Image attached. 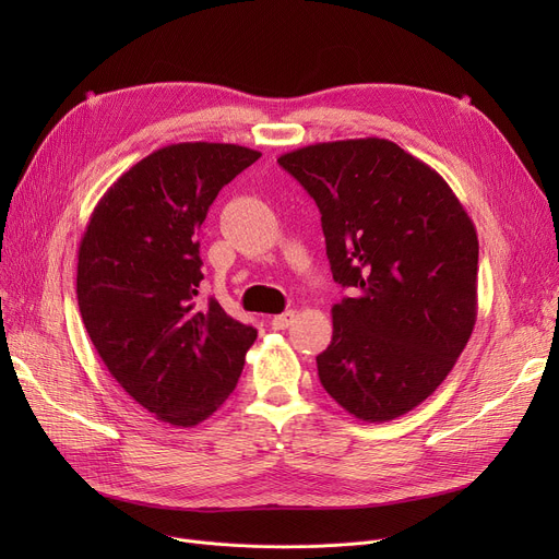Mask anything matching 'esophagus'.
Wrapping results in <instances>:
<instances>
[{
	"label": "esophagus",
	"mask_w": 559,
	"mask_h": 559,
	"mask_svg": "<svg viewBox=\"0 0 559 559\" xmlns=\"http://www.w3.org/2000/svg\"><path fill=\"white\" fill-rule=\"evenodd\" d=\"M295 317H297V312L295 310H287V312H283V314H276V317H272V329H276V331H285L292 321H295Z\"/></svg>",
	"instance_id": "obj_1"
}]
</instances>
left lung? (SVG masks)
I'll use <instances>...</instances> for the list:
<instances>
[{
	"instance_id": "8db88e82",
	"label": "left lung",
	"mask_w": 559,
	"mask_h": 559,
	"mask_svg": "<svg viewBox=\"0 0 559 559\" xmlns=\"http://www.w3.org/2000/svg\"><path fill=\"white\" fill-rule=\"evenodd\" d=\"M278 165L321 213L335 283L324 390L356 419L392 421L453 369L478 312V235L432 167L383 138L308 144Z\"/></svg>"
}]
</instances>
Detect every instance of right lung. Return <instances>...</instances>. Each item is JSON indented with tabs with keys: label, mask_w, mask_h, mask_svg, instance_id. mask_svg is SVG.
Returning <instances> with one entry per match:
<instances>
[{
	"label": "right lung",
	"mask_w": 559,
	"mask_h": 559,
	"mask_svg": "<svg viewBox=\"0 0 559 559\" xmlns=\"http://www.w3.org/2000/svg\"><path fill=\"white\" fill-rule=\"evenodd\" d=\"M260 158L179 142L135 163L95 205L79 245L81 319L110 376L171 426L209 419L238 385L258 331L199 304V228L219 190Z\"/></svg>",
	"instance_id": "1"
}]
</instances>
